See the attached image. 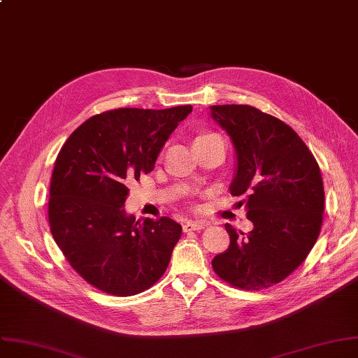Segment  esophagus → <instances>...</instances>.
<instances>
[{"label":"esophagus","instance_id":"obj_1","mask_svg":"<svg viewBox=\"0 0 358 358\" xmlns=\"http://www.w3.org/2000/svg\"><path fill=\"white\" fill-rule=\"evenodd\" d=\"M208 223L207 222H199V220H189L187 223H184L182 230L184 231H192V230H201L204 227H207Z\"/></svg>","mask_w":358,"mask_h":358}]
</instances>
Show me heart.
Here are the masks:
<instances>
[{"instance_id": "obj_1", "label": "heart", "mask_w": 358, "mask_h": 358, "mask_svg": "<svg viewBox=\"0 0 358 358\" xmlns=\"http://www.w3.org/2000/svg\"><path fill=\"white\" fill-rule=\"evenodd\" d=\"M199 138H219V135L217 134H204V135H201Z\"/></svg>"}]
</instances>
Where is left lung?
<instances>
[{
	"mask_svg": "<svg viewBox=\"0 0 358 358\" xmlns=\"http://www.w3.org/2000/svg\"><path fill=\"white\" fill-rule=\"evenodd\" d=\"M236 151L231 196H246L245 234L224 224L230 245L211 260L223 280L259 291L288 278L314 248L322 224L324 185L318 162L280 119L249 105L210 106Z\"/></svg>",
	"mask_w": 358,
	"mask_h": 358,
	"instance_id": "8db88e82",
	"label": "left lung"
}]
</instances>
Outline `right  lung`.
I'll use <instances>...</instances> for the list:
<instances>
[{
    "label": "right lung",
    "mask_w": 358,
    "mask_h": 358,
    "mask_svg": "<svg viewBox=\"0 0 358 358\" xmlns=\"http://www.w3.org/2000/svg\"><path fill=\"white\" fill-rule=\"evenodd\" d=\"M193 110L121 108L89 117L62 147L50 184L49 223L86 282L116 296L150 289L164 275L181 224L139 219L124 206L128 184L154 170L166 139Z\"/></svg>",
    "instance_id": "obj_1"
}]
</instances>
